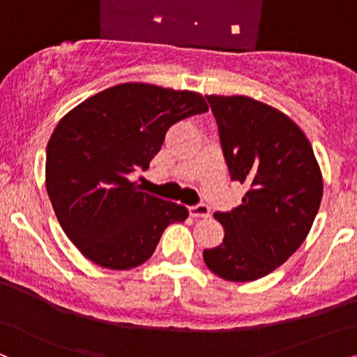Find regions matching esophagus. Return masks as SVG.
<instances>
[{"mask_svg":"<svg viewBox=\"0 0 357 357\" xmlns=\"http://www.w3.org/2000/svg\"><path fill=\"white\" fill-rule=\"evenodd\" d=\"M189 213H191V217L206 218L211 215V211H208V207L206 206V204H197V206L189 207Z\"/></svg>","mask_w":357,"mask_h":357,"instance_id":"obj_1","label":"esophagus"}]
</instances>
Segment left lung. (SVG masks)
I'll return each instance as SVG.
<instances>
[{"mask_svg":"<svg viewBox=\"0 0 357 357\" xmlns=\"http://www.w3.org/2000/svg\"><path fill=\"white\" fill-rule=\"evenodd\" d=\"M231 181L248 188L238 207L215 212L223 241L204 250L207 268L231 282L273 273L307 238L323 181L310 142L286 114L248 96H206Z\"/></svg>","mask_w":357,"mask_h":357,"instance_id":"8db88e82","label":"left lung"}]
</instances>
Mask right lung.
Returning a JSON list of instances; mask_svg holds the SVG:
<instances>
[{
    "label": "right lung",
    "mask_w": 357,
    "mask_h": 357,
    "mask_svg": "<svg viewBox=\"0 0 357 357\" xmlns=\"http://www.w3.org/2000/svg\"><path fill=\"white\" fill-rule=\"evenodd\" d=\"M207 111L197 93L123 83L59 122L47 145V192L66 236L89 261L137 268L166 227L186 220V207L144 192L129 174L149 168L171 126Z\"/></svg>",
    "instance_id": "obj_1"
}]
</instances>
